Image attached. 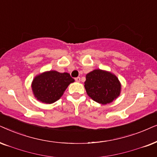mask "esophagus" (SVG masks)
I'll list each match as a JSON object with an SVG mask.
<instances>
[{"label":"esophagus","instance_id":"esophagus-1","mask_svg":"<svg viewBox=\"0 0 157 157\" xmlns=\"http://www.w3.org/2000/svg\"><path fill=\"white\" fill-rule=\"evenodd\" d=\"M75 81H76V82H80V77H76V78L75 79Z\"/></svg>","mask_w":157,"mask_h":157}]
</instances>
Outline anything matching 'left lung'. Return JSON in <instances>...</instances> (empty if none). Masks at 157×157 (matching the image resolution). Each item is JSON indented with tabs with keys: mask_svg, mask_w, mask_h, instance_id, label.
Listing matches in <instances>:
<instances>
[{
	"mask_svg": "<svg viewBox=\"0 0 157 157\" xmlns=\"http://www.w3.org/2000/svg\"><path fill=\"white\" fill-rule=\"evenodd\" d=\"M121 84L116 75L95 70L86 75L85 88L90 97L98 103H110L120 95Z\"/></svg>",
	"mask_w": 157,
	"mask_h": 157,
	"instance_id": "1",
	"label": "left lung"
}]
</instances>
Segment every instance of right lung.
Listing matches in <instances>:
<instances>
[{
    "mask_svg": "<svg viewBox=\"0 0 157 157\" xmlns=\"http://www.w3.org/2000/svg\"><path fill=\"white\" fill-rule=\"evenodd\" d=\"M74 81L69 73L49 71L35 77L31 87L37 100L51 104L59 100L68 85Z\"/></svg>",
    "mask_w": 157,
    "mask_h": 157,
    "instance_id": "obj_1",
    "label": "right lung"
}]
</instances>
